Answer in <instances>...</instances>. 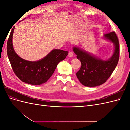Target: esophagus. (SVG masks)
<instances>
[{"instance_id":"1","label":"esophagus","mask_w":130,"mask_h":130,"mask_svg":"<svg viewBox=\"0 0 130 130\" xmlns=\"http://www.w3.org/2000/svg\"><path fill=\"white\" fill-rule=\"evenodd\" d=\"M73 55H74V53L73 52H70L68 54V56L70 57H72L73 56Z\"/></svg>"}]
</instances>
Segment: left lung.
I'll list each match as a JSON object with an SVG mask.
<instances>
[{
	"label": "left lung",
	"instance_id": "8db88e82",
	"mask_svg": "<svg viewBox=\"0 0 130 130\" xmlns=\"http://www.w3.org/2000/svg\"><path fill=\"white\" fill-rule=\"evenodd\" d=\"M103 38L112 42L115 46L112 56L108 60H102L77 46L73 48L77 58L81 62V68L76 73L77 77L82 85L87 87H96L105 83L111 75L119 61V44L116 33L104 34Z\"/></svg>",
	"mask_w": 130,
	"mask_h": 130
}]
</instances>
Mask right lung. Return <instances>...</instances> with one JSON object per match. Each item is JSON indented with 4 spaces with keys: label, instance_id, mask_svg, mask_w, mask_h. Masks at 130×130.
<instances>
[{
    "label": "right lung",
    "instance_id": "obj_1",
    "mask_svg": "<svg viewBox=\"0 0 130 130\" xmlns=\"http://www.w3.org/2000/svg\"><path fill=\"white\" fill-rule=\"evenodd\" d=\"M25 19V18H24ZM14 27L12 30L7 43V54L12 68L22 81L33 85H40L52 76L57 64L64 60L68 52L53 49L37 61H29L19 57L13 49L12 38Z\"/></svg>",
    "mask_w": 130,
    "mask_h": 130
}]
</instances>
